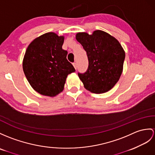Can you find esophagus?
Listing matches in <instances>:
<instances>
[{
    "label": "esophagus",
    "mask_w": 155,
    "mask_h": 155,
    "mask_svg": "<svg viewBox=\"0 0 155 155\" xmlns=\"http://www.w3.org/2000/svg\"><path fill=\"white\" fill-rule=\"evenodd\" d=\"M73 65H74V66L75 68L76 69V68H77V64L75 63V62H74V63H73Z\"/></svg>",
    "instance_id": "esophagus-1"
}]
</instances>
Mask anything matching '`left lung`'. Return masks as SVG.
<instances>
[{
    "instance_id": "left-lung-1",
    "label": "left lung",
    "mask_w": 155,
    "mask_h": 155,
    "mask_svg": "<svg viewBox=\"0 0 155 155\" xmlns=\"http://www.w3.org/2000/svg\"><path fill=\"white\" fill-rule=\"evenodd\" d=\"M76 39L87 52L89 66L78 76L85 88L93 93L107 92L115 85L122 73L125 52L108 33L97 30L92 35L78 33Z\"/></svg>"
}]
</instances>
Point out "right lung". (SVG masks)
<instances>
[{
    "instance_id": "add662e5",
    "label": "right lung",
    "mask_w": 155,
    "mask_h": 155,
    "mask_svg": "<svg viewBox=\"0 0 155 155\" xmlns=\"http://www.w3.org/2000/svg\"><path fill=\"white\" fill-rule=\"evenodd\" d=\"M64 37L47 33L33 40L23 60L24 72L33 89L41 95L53 97L62 91L68 75L74 67L62 49Z\"/></svg>"
}]
</instances>
